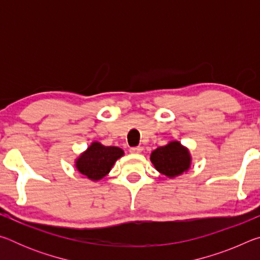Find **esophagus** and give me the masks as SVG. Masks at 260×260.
I'll list each match as a JSON object with an SVG mask.
<instances>
[{
    "mask_svg": "<svg viewBox=\"0 0 260 260\" xmlns=\"http://www.w3.org/2000/svg\"><path fill=\"white\" fill-rule=\"evenodd\" d=\"M142 150H143L142 147H133L129 149V152L131 153H141L142 152Z\"/></svg>",
    "mask_w": 260,
    "mask_h": 260,
    "instance_id": "34e87169",
    "label": "esophagus"
}]
</instances>
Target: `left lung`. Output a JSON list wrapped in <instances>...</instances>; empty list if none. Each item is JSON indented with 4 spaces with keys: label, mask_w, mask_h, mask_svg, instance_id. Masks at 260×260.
Here are the masks:
<instances>
[{
    "label": "left lung",
    "mask_w": 260,
    "mask_h": 260,
    "mask_svg": "<svg viewBox=\"0 0 260 260\" xmlns=\"http://www.w3.org/2000/svg\"><path fill=\"white\" fill-rule=\"evenodd\" d=\"M150 160L158 172L174 179L188 172L192 158L187 147L177 140H172L165 146L155 149L150 155Z\"/></svg>",
    "instance_id": "1"
}]
</instances>
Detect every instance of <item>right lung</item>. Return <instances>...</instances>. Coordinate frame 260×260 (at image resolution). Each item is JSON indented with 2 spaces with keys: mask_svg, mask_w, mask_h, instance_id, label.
<instances>
[{
  "mask_svg": "<svg viewBox=\"0 0 260 260\" xmlns=\"http://www.w3.org/2000/svg\"><path fill=\"white\" fill-rule=\"evenodd\" d=\"M124 155V150L120 148L105 147L99 141H93L90 146L76 158L74 166L79 173L96 182L109 174L114 162Z\"/></svg>",
  "mask_w": 260,
  "mask_h": 260,
  "instance_id": "obj_1",
  "label": "right lung"
}]
</instances>
